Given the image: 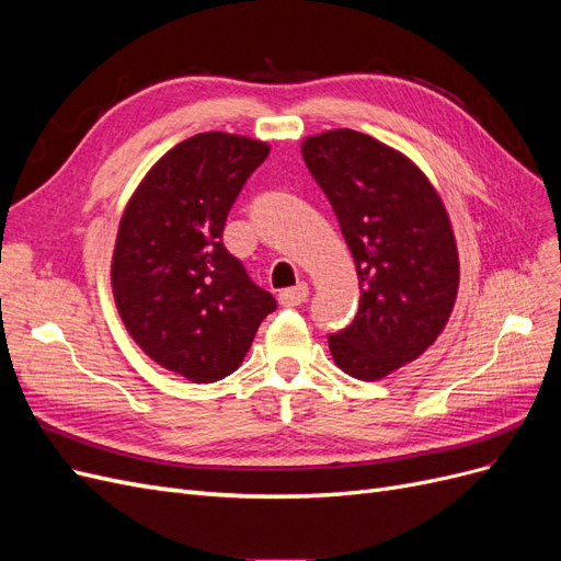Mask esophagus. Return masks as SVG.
Segmentation results:
<instances>
[{"mask_svg":"<svg viewBox=\"0 0 561 561\" xmlns=\"http://www.w3.org/2000/svg\"><path fill=\"white\" fill-rule=\"evenodd\" d=\"M283 307H299V304H304L309 299V285L307 283H299L295 287H287V290H283L278 295Z\"/></svg>","mask_w":561,"mask_h":561,"instance_id":"obj_1","label":"esophagus"}]
</instances>
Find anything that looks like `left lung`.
Listing matches in <instances>:
<instances>
[{
  "label": "left lung",
  "instance_id": "8db88e82",
  "mask_svg": "<svg viewBox=\"0 0 561 561\" xmlns=\"http://www.w3.org/2000/svg\"><path fill=\"white\" fill-rule=\"evenodd\" d=\"M353 254L360 307L330 334L339 369L377 381L416 360L445 330L458 293V252L445 203L402 151L336 128L301 142Z\"/></svg>",
  "mask_w": 561,
  "mask_h": 561
}]
</instances>
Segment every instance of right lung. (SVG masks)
<instances>
[{
  "label": "right lung",
  "mask_w": 561,
  "mask_h": 561,
  "mask_svg": "<svg viewBox=\"0 0 561 561\" xmlns=\"http://www.w3.org/2000/svg\"><path fill=\"white\" fill-rule=\"evenodd\" d=\"M268 145L198 133L151 165L122 215L112 293L133 342L194 383L239 369L276 309L222 243L227 215Z\"/></svg>",
  "instance_id": "right-lung-1"
}]
</instances>
